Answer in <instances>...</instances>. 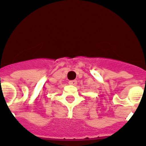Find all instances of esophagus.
I'll return each mask as SVG.
<instances>
[{
	"label": "esophagus",
	"mask_w": 146,
	"mask_h": 146,
	"mask_svg": "<svg viewBox=\"0 0 146 146\" xmlns=\"http://www.w3.org/2000/svg\"><path fill=\"white\" fill-rule=\"evenodd\" d=\"M69 84L71 85H76L77 84V81H76V80H72V81L69 82Z\"/></svg>",
	"instance_id": "obj_1"
}]
</instances>
